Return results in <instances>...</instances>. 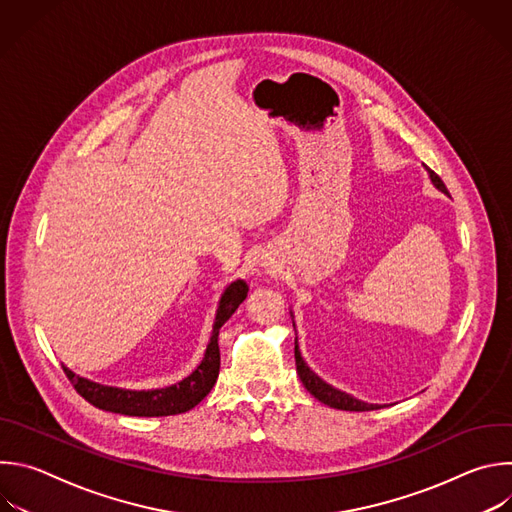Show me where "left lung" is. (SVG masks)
<instances>
[{
	"label": "left lung",
	"instance_id": "1",
	"mask_svg": "<svg viewBox=\"0 0 512 512\" xmlns=\"http://www.w3.org/2000/svg\"><path fill=\"white\" fill-rule=\"evenodd\" d=\"M425 170H427V174H429L431 184H433L437 190H440V192L448 194V188H446V184L442 182V178L437 176L433 170H429V168H425ZM289 316H291V320H294V312H291V310H289ZM294 328H296V322H294ZM294 352H296L298 375H300L304 387H306L320 403H324V405H328V407H334V409H342V411H373V409L385 407V405H377V403L360 401V399L352 397L350 393H344V391L332 387L330 383H326L322 377H318V375L308 367V362L304 360V356H302V352H300L298 336H296V348H294Z\"/></svg>",
	"mask_w": 512,
	"mask_h": 512
}]
</instances>
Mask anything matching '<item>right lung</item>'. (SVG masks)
<instances>
[{"mask_svg":"<svg viewBox=\"0 0 512 512\" xmlns=\"http://www.w3.org/2000/svg\"><path fill=\"white\" fill-rule=\"evenodd\" d=\"M247 291H249V285L243 279H235L225 287L223 296L216 306L212 332H210V340L206 344L204 356L198 367L176 385L162 387V389L135 391V389L109 387V385L95 383L91 379L72 373L66 364H62V369L70 379V383L75 385L77 393L97 409L131 415V417H166V415L186 413L192 407H196L214 387L218 379V369H221L218 332H221L223 324L243 304V300L247 298Z\"/></svg>","mask_w":512,"mask_h":512,"instance_id":"add662e5","label":"right lung"}]
</instances>
